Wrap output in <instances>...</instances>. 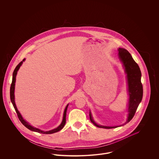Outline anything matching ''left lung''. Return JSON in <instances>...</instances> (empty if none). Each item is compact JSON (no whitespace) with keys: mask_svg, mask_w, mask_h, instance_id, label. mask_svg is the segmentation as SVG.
I'll use <instances>...</instances> for the list:
<instances>
[{"mask_svg":"<svg viewBox=\"0 0 159 159\" xmlns=\"http://www.w3.org/2000/svg\"><path fill=\"white\" fill-rule=\"evenodd\" d=\"M119 58L123 64L125 72L127 74L128 84L129 101L128 117L126 123L130 121L136 113L137 108L141 102L143 95V88L141 81V72L136 62L132 58L130 53L123 48H119ZM89 117L91 122L96 126L104 129H112L118 126H99L93 120L91 113Z\"/></svg>","mask_w":159,"mask_h":159,"instance_id":"8db88e82","label":"left lung"}]
</instances>
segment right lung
Returning a JSON list of instances; mask_svg holds the SVG:
<instances>
[{"instance_id":"add662e5","label":"right lung","mask_w":159,"mask_h":159,"mask_svg":"<svg viewBox=\"0 0 159 159\" xmlns=\"http://www.w3.org/2000/svg\"><path fill=\"white\" fill-rule=\"evenodd\" d=\"M25 61V59H23V60L22 61H21L17 66L16 67H15V70L13 72V75H12V83H11V88H10V98H11V102L13 104V106L15 108V111L17 114V116H18V117L19 119V120H20V121L22 123L23 125L24 126H25L27 129H29V130H32V131H34V132H39V133H40V134H53V133H55V132H57L58 131H60V130H61L63 128V127L64 126L65 124H66V112H67V107H68V105L66 106V108H65V110H64V116H63V119H62V123H61L60 125L57 128L54 129L53 130H49V131H43V130H41L40 129H39L38 128H34L33 126H31L30 125H29L27 122L26 121H25L24 119H23L20 113V112L18 111L17 108H16V107L15 105V100H14V89H15V80H16V74H17V71L18 70H19V68L20 67V66L22 65L23 64V61Z\"/></svg>"}]
</instances>
